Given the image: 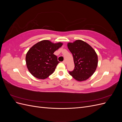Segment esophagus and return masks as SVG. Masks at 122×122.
<instances>
[{"mask_svg": "<svg viewBox=\"0 0 122 122\" xmlns=\"http://www.w3.org/2000/svg\"><path fill=\"white\" fill-rule=\"evenodd\" d=\"M62 62H63L64 64H66V61L65 60H64L63 61H62Z\"/></svg>", "mask_w": 122, "mask_h": 122, "instance_id": "1", "label": "esophagus"}]
</instances>
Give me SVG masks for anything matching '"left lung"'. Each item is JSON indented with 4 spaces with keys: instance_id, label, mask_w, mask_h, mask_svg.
Instances as JSON below:
<instances>
[{
    "instance_id": "left-lung-1",
    "label": "left lung",
    "mask_w": 122,
    "mask_h": 122,
    "mask_svg": "<svg viewBox=\"0 0 122 122\" xmlns=\"http://www.w3.org/2000/svg\"><path fill=\"white\" fill-rule=\"evenodd\" d=\"M68 47L73 55L75 68L69 74L74 78L84 81L90 77L96 70L98 56L90 45L81 40H76L68 44Z\"/></svg>"
}]
</instances>
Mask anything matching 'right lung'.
Here are the masks:
<instances>
[{
  "instance_id": "1",
  "label": "right lung",
  "mask_w": 122,
  "mask_h": 122,
  "mask_svg": "<svg viewBox=\"0 0 122 122\" xmlns=\"http://www.w3.org/2000/svg\"><path fill=\"white\" fill-rule=\"evenodd\" d=\"M62 45L43 40L36 44L26 55V62L29 71L38 79L47 78L54 72L59 63L56 55L53 54Z\"/></svg>"
}]
</instances>
